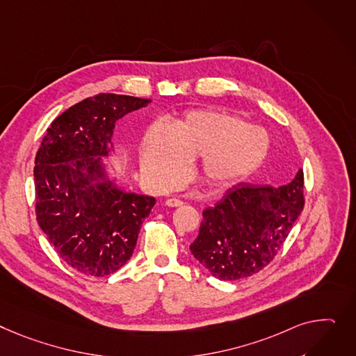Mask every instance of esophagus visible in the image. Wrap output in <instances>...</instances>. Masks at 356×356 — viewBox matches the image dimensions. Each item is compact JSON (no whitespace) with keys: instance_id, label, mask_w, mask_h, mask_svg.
I'll list each match as a JSON object with an SVG mask.
<instances>
[{"instance_id":"obj_1","label":"esophagus","mask_w":356,"mask_h":356,"mask_svg":"<svg viewBox=\"0 0 356 356\" xmlns=\"http://www.w3.org/2000/svg\"><path fill=\"white\" fill-rule=\"evenodd\" d=\"M181 204H183V202L179 199H175V197L165 200V206H169V207H180Z\"/></svg>"}]
</instances>
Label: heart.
<instances>
[{
  "label": "heart",
  "mask_w": 356,
  "mask_h": 356,
  "mask_svg": "<svg viewBox=\"0 0 356 356\" xmlns=\"http://www.w3.org/2000/svg\"><path fill=\"white\" fill-rule=\"evenodd\" d=\"M268 147L259 127L229 114L195 110L173 127L153 123L141 141L140 163L152 183L168 187L184 175L188 160L202 156L203 177L220 186L250 175L265 160Z\"/></svg>",
  "instance_id": "obj_1"
}]
</instances>
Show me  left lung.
Segmentation results:
<instances>
[{
  "label": "left lung",
  "mask_w": 356,
  "mask_h": 356,
  "mask_svg": "<svg viewBox=\"0 0 356 356\" xmlns=\"http://www.w3.org/2000/svg\"><path fill=\"white\" fill-rule=\"evenodd\" d=\"M305 204L303 170L280 187L241 183L203 211L192 254L213 276L238 280L266 268Z\"/></svg>",
  "instance_id": "1"
}]
</instances>
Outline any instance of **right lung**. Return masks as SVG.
Listing matches in <instances>:
<instances>
[{
  "instance_id": "right-lung-1",
  "label": "right lung",
  "mask_w": 356,
  "mask_h": 356,
  "mask_svg": "<svg viewBox=\"0 0 356 356\" xmlns=\"http://www.w3.org/2000/svg\"><path fill=\"white\" fill-rule=\"evenodd\" d=\"M149 103L113 92L88 97L56 118L37 152L38 225L64 262L83 275L103 277L123 268L156 203L117 188L102 165L115 122Z\"/></svg>"
}]
</instances>
